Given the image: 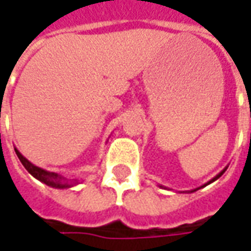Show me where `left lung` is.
<instances>
[{
  "label": "left lung",
  "mask_w": 251,
  "mask_h": 251,
  "mask_svg": "<svg viewBox=\"0 0 251 251\" xmlns=\"http://www.w3.org/2000/svg\"><path fill=\"white\" fill-rule=\"evenodd\" d=\"M226 169H227V167L225 169H223V171H221V172H219V174L216 175L215 177H212V179L210 180V181H208V183H205V184H203L201 185V187H199V188H195V189H192V191H189V192H195V191H198V189H200V188H203V187H205V185H208V184H211V183H214V181H215V180H218L219 179V177H221L222 175L225 174V172H226ZM160 187H163V185H160ZM163 188H165V187H163Z\"/></svg>",
  "instance_id": "1"
}]
</instances>
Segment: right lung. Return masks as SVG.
Instances as JSON below:
<instances>
[{
    "mask_svg": "<svg viewBox=\"0 0 251 251\" xmlns=\"http://www.w3.org/2000/svg\"><path fill=\"white\" fill-rule=\"evenodd\" d=\"M14 151H16V154H17V157L20 158L21 164L25 167V169H26L35 179H37L39 181H41V183H44V184H47L48 187L63 189L71 188V187L77 184V180H67L66 177H63L62 175L56 174V172H50V171H46V169L36 167V165H33L30 161H28L16 148H14Z\"/></svg>",
    "mask_w": 251,
    "mask_h": 251,
    "instance_id": "obj_1",
    "label": "right lung"
}]
</instances>
